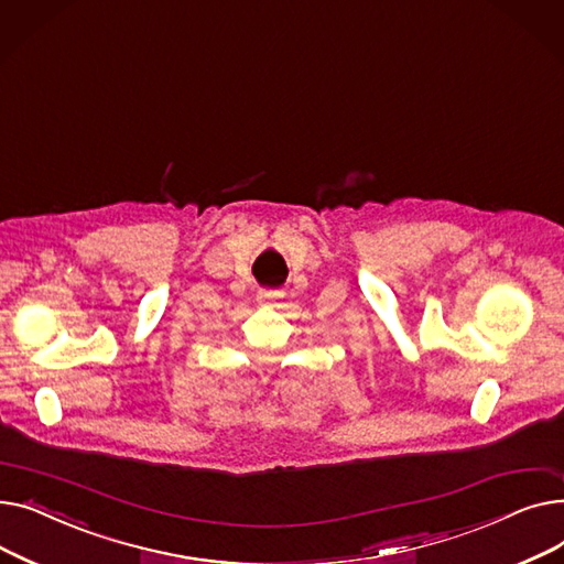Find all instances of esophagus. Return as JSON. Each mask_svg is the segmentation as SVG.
Here are the masks:
<instances>
[{
    "instance_id": "obj_1",
    "label": "esophagus",
    "mask_w": 564,
    "mask_h": 564,
    "mask_svg": "<svg viewBox=\"0 0 564 564\" xmlns=\"http://www.w3.org/2000/svg\"><path fill=\"white\" fill-rule=\"evenodd\" d=\"M281 297H283L281 290H270V288L258 290V302H260L262 306H274V302L281 300Z\"/></svg>"
}]
</instances>
